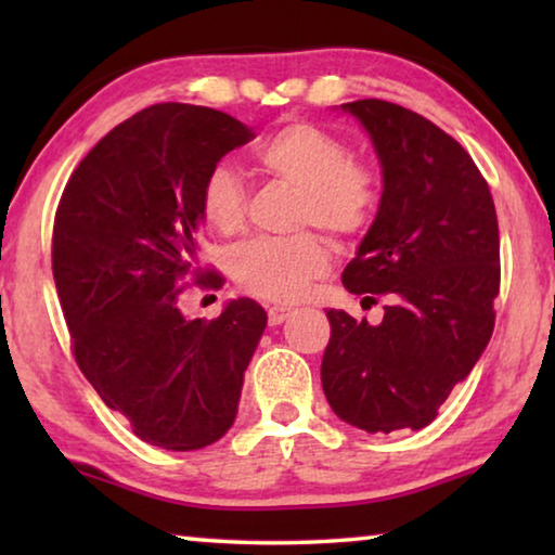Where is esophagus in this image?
I'll return each instance as SVG.
<instances>
[{
  "instance_id": "34e87169",
  "label": "esophagus",
  "mask_w": 555,
  "mask_h": 555,
  "mask_svg": "<svg viewBox=\"0 0 555 555\" xmlns=\"http://www.w3.org/2000/svg\"><path fill=\"white\" fill-rule=\"evenodd\" d=\"M267 315H269V325H281L291 315V308L288 306H271Z\"/></svg>"
}]
</instances>
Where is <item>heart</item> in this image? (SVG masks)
Instances as JSON below:
<instances>
[{
	"label": "heart",
	"mask_w": 555,
	"mask_h": 555,
	"mask_svg": "<svg viewBox=\"0 0 555 555\" xmlns=\"http://www.w3.org/2000/svg\"><path fill=\"white\" fill-rule=\"evenodd\" d=\"M257 162L276 181L296 188V224H315L350 242L374 220L382 201L379 173L352 156L350 144L313 121H288L257 146ZM201 215L212 230L234 234L247 220V188L230 164H215L201 185ZM331 269V255L315 232L255 237L232 249L230 271L249 294L294 300Z\"/></svg>",
	"instance_id": "obj_1"
}]
</instances>
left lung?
<instances>
[{
  "mask_svg": "<svg viewBox=\"0 0 555 555\" xmlns=\"http://www.w3.org/2000/svg\"><path fill=\"white\" fill-rule=\"evenodd\" d=\"M343 109L367 127L384 193L343 284L387 298L379 325L327 311L321 364L333 411L367 434L424 428L475 367L494 331L500 224L480 168L453 137L387 100Z\"/></svg>",
  "mask_w": 555,
  "mask_h": 555,
  "instance_id": "8db88e82",
  "label": "left lung"
}]
</instances>
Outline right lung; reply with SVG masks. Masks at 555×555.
Masks as SVG:
<instances>
[{"label":"right lung","mask_w":555,"mask_h":555,"mask_svg":"<svg viewBox=\"0 0 555 555\" xmlns=\"http://www.w3.org/2000/svg\"><path fill=\"white\" fill-rule=\"evenodd\" d=\"M255 139L220 109L158 102L102 137L65 183L53 220V279L86 379L137 438L198 450L228 434L267 313L237 298L205 321L185 286L222 288L198 264L201 185Z\"/></svg>","instance_id":"add662e5"}]
</instances>
